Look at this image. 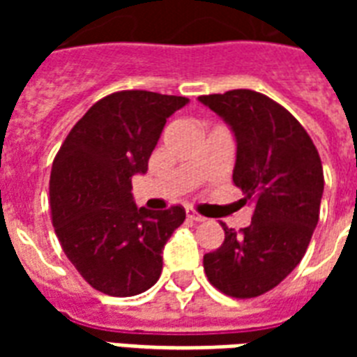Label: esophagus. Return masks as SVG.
Returning <instances> with one entry per match:
<instances>
[{
    "instance_id": "esophagus-1",
    "label": "esophagus",
    "mask_w": 357,
    "mask_h": 357,
    "mask_svg": "<svg viewBox=\"0 0 357 357\" xmlns=\"http://www.w3.org/2000/svg\"><path fill=\"white\" fill-rule=\"evenodd\" d=\"M187 218L192 220V222H204V220H206V218L202 217L198 211H195V209H187Z\"/></svg>"
}]
</instances>
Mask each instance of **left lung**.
<instances>
[{
  "mask_svg": "<svg viewBox=\"0 0 357 357\" xmlns=\"http://www.w3.org/2000/svg\"><path fill=\"white\" fill-rule=\"evenodd\" d=\"M226 120L237 140L234 183L254 202L252 224L224 228V243L204 255L213 287L255 298L285 280L304 257L319 222L324 174L313 140L287 109L237 89L198 98Z\"/></svg>",
  "mask_w": 357,
  "mask_h": 357,
  "instance_id": "1",
  "label": "left lung"
}]
</instances>
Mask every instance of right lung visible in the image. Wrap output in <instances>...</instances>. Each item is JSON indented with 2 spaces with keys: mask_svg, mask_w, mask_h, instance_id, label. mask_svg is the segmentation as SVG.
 Returning a JSON list of instances; mask_svg holds the SVG:
<instances>
[{
  "mask_svg": "<svg viewBox=\"0 0 357 357\" xmlns=\"http://www.w3.org/2000/svg\"><path fill=\"white\" fill-rule=\"evenodd\" d=\"M187 102L148 91L113 92L70 129L53 159V228L66 257L100 293L135 296L161 276L162 248L183 224L185 209H139L131 178L148 170L167 119Z\"/></svg>",
  "mask_w": 357,
  "mask_h": 357,
  "instance_id": "right-lung-1",
  "label": "right lung"
}]
</instances>
